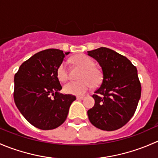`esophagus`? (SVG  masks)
I'll use <instances>...</instances> for the list:
<instances>
[{
    "label": "esophagus",
    "mask_w": 158,
    "mask_h": 158,
    "mask_svg": "<svg viewBox=\"0 0 158 158\" xmlns=\"http://www.w3.org/2000/svg\"><path fill=\"white\" fill-rule=\"evenodd\" d=\"M84 98H85L84 96H77V97H76V99H77V100H82V99H84Z\"/></svg>",
    "instance_id": "esophagus-1"
}]
</instances>
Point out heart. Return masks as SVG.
Returning a JSON list of instances; mask_svg holds the SVG:
<instances>
[{
    "instance_id": "obj_1",
    "label": "heart",
    "mask_w": 158,
    "mask_h": 158,
    "mask_svg": "<svg viewBox=\"0 0 158 158\" xmlns=\"http://www.w3.org/2000/svg\"><path fill=\"white\" fill-rule=\"evenodd\" d=\"M75 64L78 65L83 69L80 75V81H71L68 82L63 87L64 92L67 94L74 95H82L93 85H97L102 82V73L98 69L94 67L95 63L93 60L87 56L83 54H79L72 59ZM57 76L60 81L65 82L68 79V73L66 64L63 62L57 68Z\"/></svg>"
}]
</instances>
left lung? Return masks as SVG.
Returning a JSON list of instances; mask_svg holds the SVG:
<instances>
[{
  "mask_svg": "<svg viewBox=\"0 0 158 158\" xmlns=\"http://www.w3.org/2000/svg\"><path fill=\"white\" fill-rule=\"evenodd\" d=\"M87 53L98 62L103 76L92 95L95 105L87 111L89 119L101 130H117L131 118L141 98L138 70L128 59L106 47Z\"/></svg>",
  "mask_w": 158,
  "mask_h": 158,
  "instance_id": "left-lung-1",
  "label": "left lung"
}]
</instances>
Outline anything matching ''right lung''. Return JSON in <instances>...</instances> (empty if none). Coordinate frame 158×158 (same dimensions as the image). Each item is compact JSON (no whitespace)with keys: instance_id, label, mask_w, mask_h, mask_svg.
Returning a JSON list of instances; mask_svg holds the SVG:
<instances>
[{"instance_id":"right-lung-1","label":"right lung","mask_w":158,"mask_h":158,"mask_svg":"<svg viewBox=\"0 0 158 158\" xmlns=\"http://www.w3.org/2000/svg\"><path fill=\"white\" fill-rule=\"evenodd\" d=\"M69 53L57 49L40 51L22 63L14 76V102L36 128L51 130L60 126L76 100L74 95L60 93L62 86L56 73Z\"/></svg>"}]
</instances>
